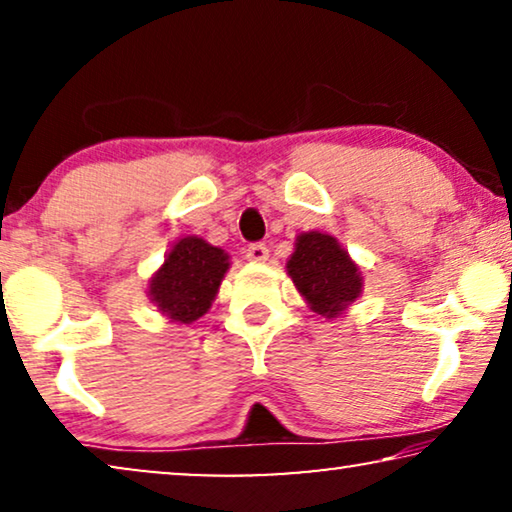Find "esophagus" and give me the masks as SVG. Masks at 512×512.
Wrapping results in <instances>:
<instances>
[{"instance_id": "1", "label": "esophagus", "mask_w": 512, "mask_h": 512, "mask_svg": "<svg viewBox=\"0 0 512 512\" xmlns=\"http://www.w3.org/2000/svg\"><path fill=\"white\" fill-rule=\"evenodd\" d=\"M247 258L251 263H265V261H268V247H265V244H261V242L251 244V247L247 249Z\"/></svg>"}]
</instances>
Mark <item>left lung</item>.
I'll return each mask as SVG.
<instances>
[{"label": "left lung", "instance_id": "obj_1", "mask_svg": "<svg viewBox=\"0 0 512 512\" xmlns=\"http://www.w3.org/2000/svg\"><path fill=\"white\" fill-rule=\"evenodd\" d=\"M286 275L312 312L338 319L359 300L363 291L361 268L338 237L310 230L300 233L286 261Z\"/></svg>", "mask_w": 512, "mask_h": 512}]
</instances>
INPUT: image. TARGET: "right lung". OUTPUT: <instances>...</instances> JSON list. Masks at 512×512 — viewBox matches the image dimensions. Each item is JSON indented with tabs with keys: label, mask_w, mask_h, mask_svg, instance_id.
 I'll return each mask as SVG.
<instances>
[{
	"label": "right lung",
	"mask_w": 512,
	"mask_h": 512,
	"mask_svg": "<svg viewBox=\"0 0 512 512\" xmlns=\"http://www.w3.org/2000/svg\"><path fill=\"white\" fill-rule=\"evenodd\" d=\"M230 268V256L198 235L181 237L149 277L146 296L172 324H193L209 312Z\"/></svg>",
	"instance_id": "obj_1"
}]
</instances>
